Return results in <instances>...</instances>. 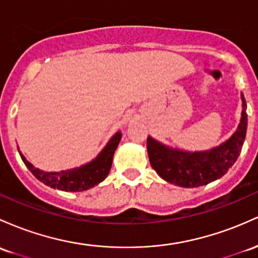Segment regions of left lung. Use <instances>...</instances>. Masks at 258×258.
<instances>
[{
  "label": "left lung",
  "mask_w": 258,
  "mask_h": 258,
  "mask_svg": "<svg viewBox=\"0 0 258 258\" xmlns=\"http://www.w3.org/2000/svg\"><path fill=\"white\" fill-rule=\"evenodd\" d=\"M242 104L246 106L242 97ZM247 114L242 110L236 132L222 146L208 152L187 153L175 151L147 138V151L152 168L160 177L181 187H200L226 174L236 161L244 144Z\"/></svg>",
  "instance_id": "obj_1"
}]
</instances>
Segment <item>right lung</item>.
<instances>
[{"label":"right lung","instance_id":"right-lung-1","mask_svg":"<svg viewBox=\"0 0 258 258\" xmlns=\"http://www.w3.org/2000/svg\"><path fill=\"white\" fill-rule=\"evenodd\" d=\"M120 140L121 134L118 132L107 143V146L99 154L97 159L87 164V165L81 166V168L61 172L42 171L40 169L34 168L22 154L21 157L22 160L24 161L25 166L32 171L34 176L39 181L44 182L45 185L50 186L52 188L62 189V191H86V189L101 182L107 176L110 168H111L112 157H114V153L117 148V144L120 143Z\"/></svg>","mask_w":258,"mask_h":258}]
</instances>
